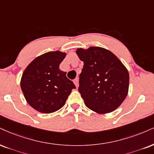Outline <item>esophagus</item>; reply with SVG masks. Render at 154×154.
I'll list each match as a JSON object with an SVG mask.
<instances>
[{"mask_svg":"<svg viewBox=\"0 0 154 154\" xmlns=\"http://www.w3.org/2000/svg\"><path fill=\"white\" fill-rule=\"evenodd\" d=\"M73 83H74V84L75 85V86H76L77 88H78V86H79V79H74Z\"/></svg>","mask_w":154,"mask_h":154,"instance_id":"obj_1","label":"esophagus"}]
</instances>
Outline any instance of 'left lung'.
<instances>
[{
    "label": "left lung",
    "instance_id": "8db88e82",
    "mask_svg": "<svg viewBox=\"0 0 154 154\" xmlns=\"http://www.w3.org/2000/svg\"><path fill=\"white\" fill-rule=\"evenodd\" d=\"M75 53L83 61L79 91L85 105L98 113L115 111L128 92L129 73L126 66L116 55L101 47L80 48Z\"/></svg>",
    "mask_w": 154,
    "mask_h": 154
}]
</instances>
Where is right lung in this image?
<instances>
[{"label": "right lung", "mask_w": 154, "mask_h": 154, "mask_svg": "<svg viewBox=\"0 0 154 154\" xmlns=\"http://www.w3.org/2000/svg\"><path fill=\"white\" fill-rule=\"evenodd\" d=\"M66 53L50 51L36 57L23 73L20 88L27 103L36 111L51 113L65 105L75 88L59 66Z\"/></svg>", "instance_id": "1"}]
</instances>
